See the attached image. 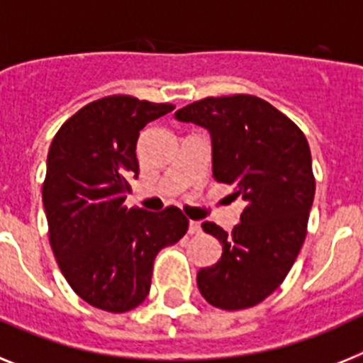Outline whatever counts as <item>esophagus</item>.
Instances as JSON below:
<instances>
[{"mask_svg":"<svg viewBox=\"0 0 363 363\" xmlns=\"http://www.w3.org/2000/svg\"><path fill=\"white\" fill-rule=\"evenodd\" d=\"M200 232H202V224L196 223V220H191V223H189V233H191V235H196V233Z\"/></svg>","mask_w":363,"mask_h":363,"instance_id":"34e87169","label":"esophagus"}]
</instances>
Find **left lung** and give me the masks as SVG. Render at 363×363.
Returning a JSON list of instances; mask_svg holds the SVG:
<instances>
[{
	"instance_id": "8db88e82",
	"label": "left lung",
	"mask_w": 363,
	"mask_h": 363,
	"mask_svg": "<svg viewBox=\"0 0 363 363\" xmlns=\"http://www.w3.org/2000/svg\"><path fill=\"white\" fill-rule=\"evenodd\" d=\"M176 118L211 133L215 179L245 200L232 233L202 223L220 241L223 256L199 271L200 293L220 310L256 306L286 280L306 239L315 196L306 135L252 94L202 98L176 111Z\"/></svg>"
}]
</instances>
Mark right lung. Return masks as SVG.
I'll list each match as a JSON object with an SVG mask.
<instances>
[{"label":"right lung","mask_w":363,"mask_h":363,"mask_svg":"<svg viewBox=\"0 0 363 363\" xmlns=\"http://www.w3.org/2000/svg\"><path fill=\"white\" fill-rule=\"evenodd\" d=\"M172 109L106 96L72 115L48 152L42 202L59 269L83 301L111 313L145 301L157 252L187 233L189 218L174 206L160 213L124 206L139 174L140 130Z\"/></svg>","instance_id":"add662e5"}]
</instances>
